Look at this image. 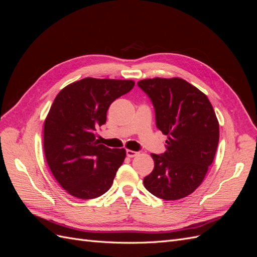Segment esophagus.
Listing matches in <instances>:
<instances>
[{"instance_id":"34e87169","label":"esophagus","mask_w":257,"mask_h":257,"mask_svg":"<svg viewBox=\"0 0 257 257\" xmlns=\"http://www.w3.org/2000/svg\"><path fill=\"white\" fill-rule=\"evenodd\" d=\"M137 154H138V152H136V151H133V150H126V155H127V158H134V157H136Z\"/></svg>"}]
</instances>
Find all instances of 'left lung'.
I'll return each mask as SVG.
<instances>
[{
  "label": "left lung",
  "mask_w": 257,
  "mask_h": 257,
  "mask_svg": "<svg viewBox=\"0 0 257 257\" xmlns=\"http://www.w3.org/2000/svg\"><path fill=\"white\" fill-rule=\"evenodd\" d=\"M150 97L157 127L167 136L166 151L152 153L154 168L144 185L165 200L195 191L212 164L219 144V122L208 97L181 78H153L137 82Z\"/></svg>",
  "instance_id": "obj_1"
}]
</instances>
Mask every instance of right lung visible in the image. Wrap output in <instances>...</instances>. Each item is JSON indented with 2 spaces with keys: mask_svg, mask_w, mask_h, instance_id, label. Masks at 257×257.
I'll return each mask as SVG.
<instances>
[{
  "mask_svg": "<svg viewBox=\"0 0 257 257\" xmlns=\"http://www.w3.org/2000/svg\"><path fill=\"white\" fill-rule=\"evenodd\" d=\"M134 85L88 77L54 98L44 123V151L52 175L72 196L92 199L110 189L126 152L99 144L95 132L106 123L110 104Z\"/></svg>",
  "mask_w": 257,
  "mask_h": 257,
  "instance_id": "add662e5",
  "label": "right lung"
}]
</instances>
